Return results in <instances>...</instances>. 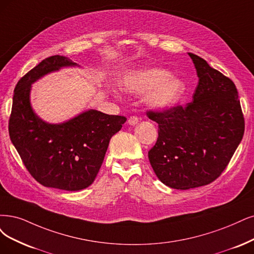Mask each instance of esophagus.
I'll return each mask as SVG.
<instances>
[{"instance_id": "1", "label": "esophagus", "mask_w": 254, "mask_h": 254, "mask_svg": "<svg viewBox=\"0 0 254 254\" xmlns=\"http://www.w3.org/2000/svg\"><path fill=\"white\" fill-rule=\"evenodd\" d=\"M138 121H139V119H138V117H137V116H130V117L128 118V120H127L128 125H130V126H135V125H137V124H138Z\"/></svg>"}]
</instances>
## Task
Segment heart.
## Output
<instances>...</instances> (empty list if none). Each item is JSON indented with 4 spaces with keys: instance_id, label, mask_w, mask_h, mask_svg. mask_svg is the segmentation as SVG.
Masks as SVG:
<instances>
[{
    "instance_id": "heart-1",
    "label": "heart",
    "mask_w": 254,
    "mask_h": 254,
    "mask_svg": "<svg viewBox=\"0 0 254 254\" xmlns=\"http://www.w3.org/2000/svg\"><path fill=\"white\" fill-rule=\"evenodd\" d=\"M122 87L127 92L147 95L145 101L155 109H167L179 100L185 92V83L159 68L137 70L127 75Z\"/></svg>"
}]
</instances>
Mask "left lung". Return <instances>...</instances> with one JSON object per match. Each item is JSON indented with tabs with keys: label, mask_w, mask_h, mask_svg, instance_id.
<instances>
[{
	"label": "left lung",
	"mask_w": 254,
	"mask_h": 254,
	"mask_svg": "<svg viewBox=\"0 0 254 254\" xmlns=\"http://www.w3.org/2000/svg\"><path fill=\"white\" fill-rule=\"evenodd\" d=\"M199 82L185 107L147 111L158 124L148 160L163 184L190 190L213 182L228 165L245 130L234 82L205 60L189 53Z\"/></svg>",
	"instance_id": "left-lung-1"
}]
</instances>
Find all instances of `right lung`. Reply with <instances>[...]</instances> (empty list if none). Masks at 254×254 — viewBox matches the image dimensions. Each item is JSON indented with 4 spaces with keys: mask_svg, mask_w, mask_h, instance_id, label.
<instances>
[{
    "mask_svg": "<svg viewBox=\"0 0 254 254\" xmlns=\"http://www.w3.org/2000/svg\"><path fill=\"white\" fill-rule=\"evenodd\" d=\"M65 56L43 60L16 83L9 136L27 171L40 184L68 191L90 186L105 159L110 139L125 116L89 110L60 125L47 124L30 105L31 83L62 67L75 65Z\"/></svg>",
    "mask_w": 254,
    "mask_h": 254,
    "instance_id": "add662e5",
    "label": "right lung"
}]
</instances>
